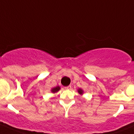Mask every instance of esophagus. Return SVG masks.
Segmentation results:
<instances>
[{
    "instance_id": "obj_1",
    "label": "esophagus",
    "mask_w": 134,
    "mask_h": 134,
    "mask_svg": "<svg viewBox=\"0 0 134 134\" xmlns=\"http://www.w3.org/2000/svg\"><path fill=\"white\" fill-rule=\"evenodd\" d=\"M71 88V86H67V87H65V90H70Z\"/></svg>"
}]
</instances>
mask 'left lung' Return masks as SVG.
Segmentation results:
<instances>
[{
    "label": "left lung",
    "instance_id": "left-lung-1",
    "mask_svg": "<svg viewBox=\"0 0 134 134\" xmlns=\"http://www.w3.org/2000/svg\"><path fill=\"white\" fill-rule=\"evenodd\" d=\"M78 93H79V94H83V90H82V89H78Z\"/></svg>",
    "mask_w": 134,
    "mask_h": 134
}]
</instances>
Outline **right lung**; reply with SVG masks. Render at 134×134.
I'll list each match as a JSON object with an SVG mask.
<instances>
[{"label":"right lung","instance_id":"1","mask_svg":"<svg viewBox=\"0 0 134 134\" xmlns=\"http://www.w3.org/2000/svg\"><path fill=\"white\" fill-rule=\"evenodd\" d=\"M59 90H60V87H59V86H57V87L52 88V90H51V92L53 93H56V92H58Z\"/></svg>","mask_w":134,"mask_h":134}]
</instances>
